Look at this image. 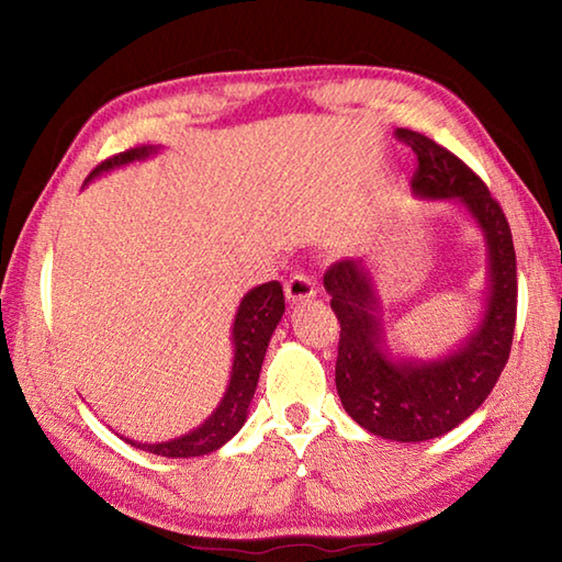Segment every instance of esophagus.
I'll use <instances>...</instances> for the list:
<instances>
[{
  "mask_svg": "<svg viewBox=\"0 0 562 562\" xmlns=\"http://www.w3.org/2000/svg\"><path fill=\"white\" fill-rule=\"evenodd\" d=\"M284 292H288V297L292 302H304V300H312L317 294V282L310 278V274L304 272H294L290 274V280L284 282Z\"/></svg>",
  "mask_w": 562,
  "mask_h": 562,
  "instance_id": "esophagus-1",
  "label": "esophagus"
}]
</instances>
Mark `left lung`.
I'll use <instances>...</instances> for the list:
<instances>
[{
    "label": "left lung",
    "mask_w": 562,
    "mask_h": 562,
    "mask_svg": "<svg viewBox=\"0 0 562 562\" xmlns=\"http://www.w3.org/2000/svg\"><path fill=\"white\" fill-rule=\"evenodd\" d=\"M396 138L416 154L414 193L429 201H459L488 245V300L481 325L461 347L431 361L389 355L364 262L339 260L325 272V290L341 327L335 367L341 406L369 434L414 443L456 429L496 386L510 357L518 278L510 225L486 183L424 133L398 128Z\"/></svg>",
    "instance_id": "1"
}]
</instances>
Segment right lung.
Instances as JSON below:
<instances>
[{
  "mask_svg": "<svg viewBox=\"0 0 562 562\" xmlns=\"http://www.w3.org/2000/svg\"><path fill=\"white\" fill-rule=\"evenodd\" d=\"M156 146H136L123 150L103 160L97 168L91 170L87 183L91 178L106 173L111 168L133 164V160H144L156 154ZM284 315V294L282 284L278 280L265 282L260 288L250 290L243 297L240 307H237V315L233 322V345H235V357H233V372H231V384L225 389L223 402L217 404L215 412L205 418V422L180 439L166 441V443H138L128 441L136 449H144L148 453L166 456V459H190V456H205L211 451H217L223 443H227L233 436L243 429L247 418V406L252 402L255 386H258L260 369L265 351H268L270 337L278 322Z\"/></svg>",
  "mask_w": 562,
  "mask_h": 562,
  "instance_id": "obj_1",
  "label": "right lung"
}]
</instances>
